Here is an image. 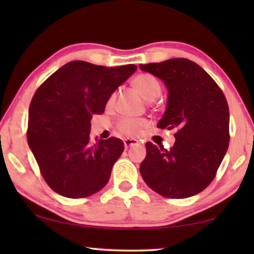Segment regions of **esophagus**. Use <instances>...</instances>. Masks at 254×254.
<instances>
[{
  "label": "esophagus",
  "mask_w": 254,
  "mask_h": 254,
  "mask_svg": "<svg viewBox=\"0 0 254 254\" xmlns=\"http://www.w3.org/2000/svg\"><path fill=\"white\" fill-rule=\"evenodd\" d=\"M140 143L137 140H135V138H125L124 140V144H125V148H128V147H131V145H136Z\"/></svg>",
  "instance_id": "1"
}]
</instances>
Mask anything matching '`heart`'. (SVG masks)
<instances>
[{
    "mask_svg": "<svg viewBox=\"0 0 254 254\" xmlns=\"http://www.w3.org/2000/svg\"><path fill=\"white\" fill-rule=\"evenodd\" d=\"M133 84L138 92L144 97L147 100H154L161 95L162 86L161 83L154 75L143 74L137 75L134 78ZM114 100H116V93H112L107 99V105H113ZM145 120L143 119H130V118H123L118 123V129L123 131L124 134L127 135H135L138 133L142 128L145 126Z\"/></svg>",
    "mask_w": 254,
    "mask_h": 254,
    "instance_id": "obj_1",
    "label": "heart"
}]
</instances>
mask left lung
Masks as SVG:
<instances>
[{
  "mask_svg": "<svg viewBox=\"0 0 254 254\" xmlns=\"http://www.w3.org/2000/svg\"><path fill=\"white\" fill-rule=\"evenodd\" d=\"M143 71L163 79L168 105L157 125L176 129L169 150L145 143L140 165L145 184L169 199H185L202 192L216 176L229 147V106L216 82L189 59L141 64Z\"/></svg>",
  "mask_w": 254,
  "mask_h": 254,
  "instance_id": "8db88e82",
  "label": "left lung"
}]
</instances>
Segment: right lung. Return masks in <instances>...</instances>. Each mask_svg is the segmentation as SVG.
Segmentation results:
<instances>
[{
    "label": "right lung",
    "mask_w": 254,
    "mask_h": 254,
    "mask_svg": "<svg viewBox=\"0 0 254 254\" xmlns=\"http://www.w3.org/2000/svg\"><path fill=\"white\" fill-rule=\"evenodd\" d=\"M136 69L71 61L37 89L29 109L27 143L54 192L81 199L109 182L124 142L110 137L91 144L90 121L105 111L109 97Z\"/></svg>",
    "instance_id": "obj_1"
}]
</instances>
